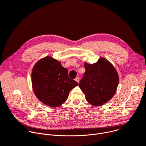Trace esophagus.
Segmentation results:
<instances>
[{
	"instance_id": "obj_1",
	"label": "esophagus",
	"mask_w": 146,
	"mask_h": 146,
	"mask_svg": "<svg viewBox=\"0 0 146 146\" xmlns=\"http://www.w3.org/2000/svg\"><path fill=\"white\" fill-rule=\"evenodd\" d=\"M75 80H76V81L78 83L79 82V78L78 77H76V78L75 79Z\"/></svg>"
}]
</instances>
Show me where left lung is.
<instances>
[{
	"label": "left lung",
	"mask_w": 146,
	"mask_h": 146,
	"mask_svg": "<svg viewBox=\"0 0 146 146\" xmlns=\"http://www.w3.org/2000/svg\"><path fill=\"white\" fill-rule=\"evenodd\" d=\"M86 71L79 84L87 102L94 106H101L115 94L119 84L118 72L106 58L100 57L97 62H85Z\"/></svg>",
	"instance_id": "left-lung-1"
}]
</instances>
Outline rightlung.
<instances>
[{
    "mask_svg": "<svg viewBox=\"0 0 146 146\" xmlns=\"http://www.w3.org/2000/svg\"><path fill=\"white\" fill-rule=\"evenodd\" d=\"M32 86L36 98L44 104L57 107L66 102L70 92L78 85L68 76L61 62L50 56L39 60L31 74Z\"/></svg>",
    "mask_w": 146,
    "mask_h": 146,
    "instance_id": "1",
    "label": "right lung"
}]
</instances>
